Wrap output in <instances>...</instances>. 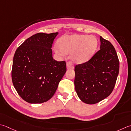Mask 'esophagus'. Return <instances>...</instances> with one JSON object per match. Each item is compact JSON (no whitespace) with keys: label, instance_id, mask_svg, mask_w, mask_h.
<instances>
[{"label":"esophagus","instance_id":"obj_1","mask_svg":"<svg viewBox=\"0 0 131 131\" xmlns=\"http://www.w3.org/2000/svg\"><path fill=\"white\" fill-rule=\"evenodd\" d=\"M66 68H67V69H73L74 66L71 62H68L66 63Z\"/></svg>","mask_w":131,"mask_h":131}]
</instances>
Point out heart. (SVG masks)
Segmentation results:
<instances>
[{"label":"heart","instance_id":"obj_1","mask_svg":"<svg viewBox=\"0 0 131 131\" xmlns=\"http://www.w3.org/2000/svg\"><path fill=\"white\" fill-rule=\"evenodd\" d=\"M59 48L55 52L60 56L73 53L72 60L74 62H86L95 53L98 45L97 38L93 36L73 35L65 36L60 38L58 42Z\"/></svg>","mask_w":131,"mask_h":131}]
</instances>
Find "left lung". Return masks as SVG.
Wrapping results in <instances>:
<instances>
[{"label": "left lung", "instance_id": "left-lung-1", "mask_svg": "<svg viewBox=\"0 0 131 131\" xmlns=\"http://www.w3.org/2000/svg\"><path fill=\"white\" fill-rule=\"evenodd\" d=\"M101 47L89 61L75 65L74 85L84 103L93 104L113 91L119 71V61L114 46L100 36Z\"/></svg>", "mask_w": 131, "mask_h": 131}]
</instances>
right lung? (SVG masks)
I'll return each instance as SVG.
<instances>
[{
	"label": "right lung",
	"instance_id": "1",
	"mask_svg": "<svg viewBox=\"0 0 131 131\" xmlns=\"http://www.w3.org/2000/svg\"><path fill=\"white\" fill-rule=\"evenodd\" d=\"M58 33H36L15 52L12 83L18 94L28 103H42L52 98L66 73L65 61H57L52 57L51 48Z\"/></svg>",
	"mask_w": 131,
	"mask_h": 131
}]
</instances>
